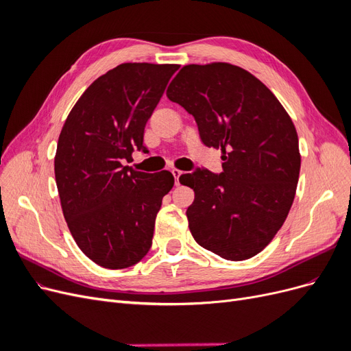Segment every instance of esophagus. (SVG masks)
Returning <instances> with one entry per match:
<instances>
[{"instance_id":"34e87169","label":"esophagus","mask_w":351,"mask_h":351,"mask_svg":"<svg viewBox=\"0 0 351 351\" xmlns=\"http://www.w3.org/2000/svg\"><path fill=\"white\" fill-rule=\"evenodd\" d=\"M171 173H173L174 180H176V186H180V183H182V176H183L184 173L180 171V169H177V168L171 169Z\"/></svg>"}]
</instances>
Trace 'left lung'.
<instances>
[{
	"instance_id": "8db88e82",
	"label": "left lung",
	"mask_w": 351,
	"mask_h": 351,
	"mask_svg": "<svg viewBox=\"0 0 351 351\" xmlns=\"http://www.w3.org/2000/svg\"><path fill=\"white\" fill-rule=\"evenodd\" d=\"M195 117L200 141L221 147L222 173L182 176L195 190L189 228L202 247L244 261L268 246L293 205L300 173L299 137L275 95L227 62L184 66L167 89Z\"/></svg>"
}]
</instances>
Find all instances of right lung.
Returning a JSON list of instances; mask_svg holds the SVG:
<instances>
[{
    "instance_id": "1",
    "label": "right lung",
    "mask_w": 351,
    "mask_h": 351,
    "mask_svg": "<svg viewBox=\"0 0 351 351\" xmlns=\"http://www.w3.org/2000/svg\"><path fill=\"white\" fill-rule=\"evenodd\" d=\"M177 70L117 66L84 90L62 125L54 161L62 214L80 250L99 267H133L152 246L155 218L174 177L136 171L123 161L134 147L146 149L145 125Z\"/></svg>"
}]
</instances>
